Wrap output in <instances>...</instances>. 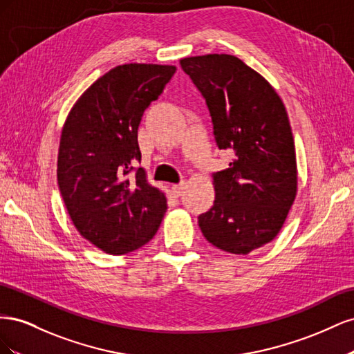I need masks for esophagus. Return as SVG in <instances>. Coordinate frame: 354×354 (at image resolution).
<instances>
[{
	"mask_svg": "<svg viewBox=\"0 0 354 354\" xmlns=\"http://www.w3.org/2000/svg\"><path fill=\"white\" fill-rule=\"evenodd\" d=\"M186 189V183H185V181H181V183H178V185H174L173 187H171V190H173V194L174 195H181V194H183V190Z\"/></svg>",
	"mask_w": 354,
	"mask_h": 354,
	"instance_id": "1",
	"label": "esophagus"
}]
</instances>
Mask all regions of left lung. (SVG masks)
<instances>
[{
	"instance_id": "obj_1",
	"label": "left lung",
	"mask_w": 354,
	"mask_h": 354,
	"mask_svg": "<svg viewBox=\"0 0 354 354\" xmlns=\"http://www.w3.org/2000/svg\"><path fill=\"white\" fill-rule=\"evenodd\" d=\"M205 99L229 168L212 174L214 205L198 217L205 239L246 255L282 229L297 195L295 145L279 95L259 72L230 55L180 60Z\"/></svg>"
}]
</instances>
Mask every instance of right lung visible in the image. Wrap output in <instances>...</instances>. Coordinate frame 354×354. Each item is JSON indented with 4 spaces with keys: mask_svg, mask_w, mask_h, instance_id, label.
<instances>
[{
    "mask_svg": "<svg viewBox=\"0 0 354 354\" xmlns=\"http://www.w3.org/2000/svg\"><path fill=\"white\" fill-rule=\"evenodd\" d=\"M174 73L169 65L116 66L85 90L63 125L57 158L63 202L81 236L108 254L147 243L168 208L162 192L136 168L142 159L137 130Z\"/></svg>",
    "mask_w": 354,
    "mask_h": 354,
    "instance_id": "add662e5",
    "label": "right lung"
}]
</instances>
